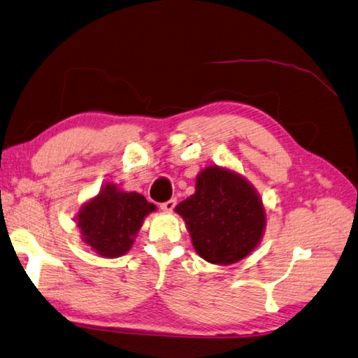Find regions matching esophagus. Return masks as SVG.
<instances>
[{
	"label": "esophagus",
	"mask_w": 358,
	"mask_h": 358,
	"mask_svg": "<svg viewBox=\"0 0 358 358\" xmlns=\"http://www.w3.org/2000/svg\"><path fill=\"white\" fill-rule=\"evenodd\" d=\"M175 204H177V200L172 199V200H167V201L159 204V208H162L164 212H172L173 208H175Z\"/></svg>",
	"instance_id": "1"
}]
</instances>
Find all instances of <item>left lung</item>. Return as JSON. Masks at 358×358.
<instances>
[{
    "label": "left lung",
    "instance_id": "left-lung-1",
    "mask_svg": "<svg viewBox=\"0 0 358 358\" xmlns=\"http://www.w3.org/2000/svg\"><path fill=\"white\" fill-rule=\"evenodd\" d=\"M195 252L212 264H234L260 245L266 208L252 183L237 171L208 166L196 175L195 192L175 206Z\"/></svg>",
    "mask_w": 358,
    "mask_h": 358
}]
</instances>
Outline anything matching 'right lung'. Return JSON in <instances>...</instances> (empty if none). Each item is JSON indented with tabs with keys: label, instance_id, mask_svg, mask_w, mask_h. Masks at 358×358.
<instances>
[{
	"label": "right lung",
	"instance_id": "obj_1",
	"mask_svg": "<svg viewBox=\"0 0 358 358\" xmlns=\"http://www.w3.org/2000/svg\"><path fill=\"white\" fill-rule=\"evenodd\" d=\"M157 210L138 192H129L108 181L80 208L77 226L81 240L104 258H118L131 250L144 218Z\"/></svg>",
	"mask_w": 358,
	"mask_h": 358
}]
</instances>
